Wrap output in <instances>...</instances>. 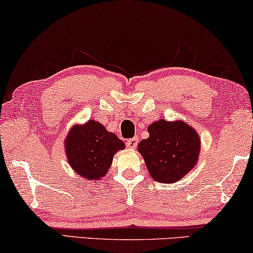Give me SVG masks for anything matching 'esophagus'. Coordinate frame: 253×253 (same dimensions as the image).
<instances>
[{"label":"esophagus","instance_id":"esophagus-1","mask_svg":"<svg viewBox=\"0 0 253 253\" xmlns=\"http://www.w3.org/2000/svg\"><path fill=\"white\" fill-rule=\"evenodd\" d=\"M137 145H138V138L137 137L131 138V139L126 140V146L129 148H136Z\"/></svg>","mask_w":253,"mask_h":253}]
</instances>
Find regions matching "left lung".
I'll list each match as a JSON object with an SVG mask.
<instances>
[{
    "instance_id": "left-lung-1",
    "label": "left lung",
    "mask_w": 253,
    "mask_h": 253,
    "mask_svg": "<svg viewBox=\"0 0 253 253\" xmlns=\"http://www.w3.org/2000/svg\"><path fill=\"white\" fill-rule=\"evenodd\" d=\"M150 137L138 144L151 177L159 183H175L198 162L200 137L182 120H159L147 127Z\"/></svg>"
}]
</instances>
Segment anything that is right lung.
I'll list each match as a JSON object with an SVG mask.
<instances>
[{
  "instance_id": "1",
  "label": "right lung",
  "mask_w": 253,
  "mask_h": 253,
  "mask_svg": "<svg viewBox=\"0 0 253 253\" xmlns=\"http://www.w3.org/2000/svg\"><path fill=\"white\" fill-rule=\"evenodd\" d=\"M126 144L105 126L89 120L71 126L64 139V151L72 170L87 181L105 177L115 153Z\"/></svg>"
}]
</instances>
